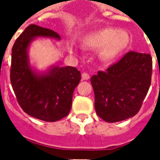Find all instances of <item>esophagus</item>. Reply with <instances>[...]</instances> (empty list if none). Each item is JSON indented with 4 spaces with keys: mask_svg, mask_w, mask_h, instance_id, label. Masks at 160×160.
Here are the masks:
<instances>
[{
    "mask_svg": "<svg viewBox=\"0 0 160 160\" xmlns=\"http://www.w3.org/2000/svg\"><path fill=\"white\" fill-rule=\"evenodd\" d=\"M89 78V74H87V73H83V74H82V79H83V80H88Z\"/></svg>",
    "mask_w": 160,
    "mask_h": 160,
    "instance_id": "1",
    "label": "esophagus"
}]
</instances>
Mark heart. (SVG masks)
Segmentation results:
<instances>
[{"instance_id":"obj_1","label":"heart","mask_w":160,"mask_h":160,"mask_svg":"<svg viewBox=\"0 0 160 160\" xmlns=\"http://www.w3.org/2000/svg\"><path fill=\"white\" fill-rule=\"evenodd\" d=\"M83 45L88 49H100L99 56L104 61H113L121 56L131 42L129 34L115 28H105L83 35ZM71 50L77 47L71 43Z\"/></svg>"}]
</instances>
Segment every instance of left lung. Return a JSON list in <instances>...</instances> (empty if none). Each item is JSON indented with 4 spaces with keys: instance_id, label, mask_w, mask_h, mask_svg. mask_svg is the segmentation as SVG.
<instances>
[{
    "instance_id": "8db88e82",
    "label": "left lung",
    "mask_w": 160,
    "mask_h": 160,
    "mask_svg": "<svg viewBox=\"0 0 160 160\" xmlns=\"http://www.w3.org/2000/svg\"><path fill=\"white\" fill-rule=\"evenodd\" d=\"M150 54L129 52L107 70L91 77L96 113L108 123L130 118L138 113L151 83Z\"/></svg>"
}]
</instances>
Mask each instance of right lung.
Segmentation results:
<instances>
[{
  "label": "right lung",
  "instance_id": "add662e5",
  "mask_svg": "<svg viewBox=\"0 0 160 160\" xmlns=\"http://www.w3.org/2000/svg\"><path fill=\"white\" fill-rule=\"evenodd\" d=\"M37 38L60 40V36L51 29L28 26L12 47L10 82L18 102L26 113L37 119L55 122L69 113L81 73L74 67L55 65L44 72L36 70L30 64L28 49Z\"/></svg>",
  "mask_w": 160,
  "mask_h": 160
}]
</instances>
